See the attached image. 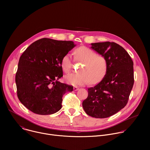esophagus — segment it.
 Segmentation results:
<instances>
[{"mask_svg": "<svg viewBox=\"0 0 150 150\" xmlns=\"http://www.w3.org/2000/svg\"><path fill=\"white\" fill-rule=\"evenodd\" d=\"M79 90V88H78L77 87H74V91H77V90Z\"/></svg>", "mask_w": 150, "mask_h": 150, "instance_id": "esophagus-1", "label": "esophagus"}]
</instances>
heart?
<instances>
[{
  "label": "heart",
  "mask_w": 150,
  "mask_h": 150,
  "mask_svg": "<svg viewBox=\"0 0 150 150\" xmlns=\"http://www.w3.org/2000/svg\"><path fill=\"white\" fill-rule=\"evenodd\" d=\"M75 59L82 61L83 65L80 69L81 73H71L65 76V82L74 86L83 85L90 81L95 83L101 81L108 70V62L101 55H97L93 50L86 47H80L74 52ZM60 65L62 70L68 73L71 71L72 57L69 54L64 55L61 60Z\"/></svg>",
  "instance_id": "obj_1"
}]
</instances>
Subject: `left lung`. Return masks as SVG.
<instances>
[{
	"label": "left lung",
	"mask_w": 150,
	"mask_h": 150,
	"mask_svg": "<svg viewBox=\"0 0 150 150\" xmlns=\"http://www.w3.org/2000/svg\"><path fill=\"white\" fill-rule=\"evenodd\" d=\"M91 48L103 56L108 70L103 79L88 89L82 102L86 113L96 118L110 117L126 105L134 83V63L127 52L114 42H94Z\"/></svg>",
	"instance_id": "1"
}]
</instances>
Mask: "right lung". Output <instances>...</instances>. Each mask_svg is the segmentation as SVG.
Masks as SVG:
<instances>
[{"label": "right lung", "mask_w": 150, "mask_h": 150, "mask_svg": "<svg viewBox=\"0 0 150 150\" xmlns=\"http://www.w3.org/2000/svg\"><path fill=\"white\" fill-rule=\"evenodd\" d=\"M75 46L72 41L43 38L21 56L15 76L17 96L28 110L47 115L61 109L63 96L72 91L73 87L58 81L63 76L60 62Z\"/></svg>", "instance_id": "1"}]
</instances>
